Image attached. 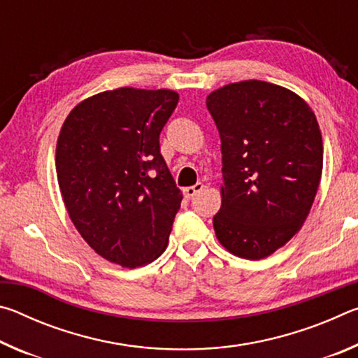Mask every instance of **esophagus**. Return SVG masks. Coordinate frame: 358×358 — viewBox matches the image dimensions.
<instances>
[{"label":"esophagus","mask_w":358,"mask_h":358,"mask_svg":"<svg viewBox=\"0 0 358 358\" xmlns=\"http://www.w3.org/2000/svg\"><path fill=\"white\" fill-rule=\"evenodd\" d=\"M203 189V185L202 183H196L194 186H187L183 189V194L186 199H192L194 196H196L197 192H201Z\"/></svg>","instance_id":"esophagus-1"}]
</instances>
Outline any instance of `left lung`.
Masks as SVG:
<instances>
[{"mask_svg":"<svg viewBox=\"0 0 358 358\" xmlns=\"http://www.w3.org/2000/svg\"><path fill=\"white\" fill-rule=\"evenodd\" d=\"M207 108L222 153L215 234L235 256L264 259L286 245L310 215L324 162L316 115L290 90L262 80L216 90Z\"/></svg>","mask_w":358,"mask_h":358,"instance_id":"left-lung-1","label":"left lung"}]
</instances>
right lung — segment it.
Segmentation results:
<instances>
[{
  "label": "right lung",
  "mask_w": 358,
  "mask_h": 358,
  "mask_svg": "<svg viewBox=\"0 0 358 358\" xmlns=\"http://www.w3.org/2000/svg\"><path fill=\"white\" fill-rule=\"evenodd\" d=\"M178 104L171 90L118 88L72 108L59 131V191L83 240L136 268L166 251L181 196L159 134Z\"/></svg>",
  "instance_id": "add662e5"
}]
</instances>
